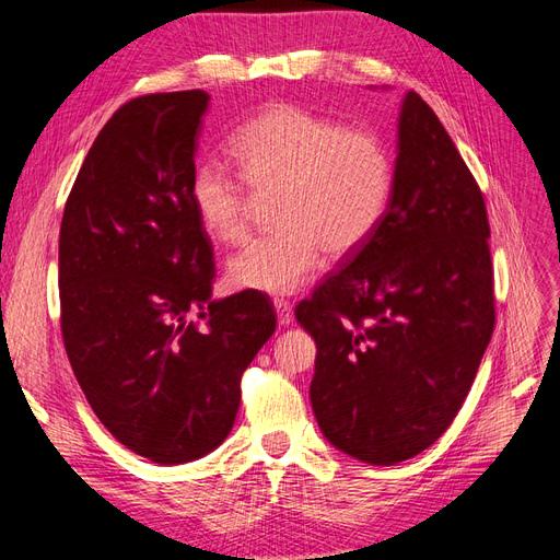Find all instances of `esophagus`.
Instances as JSON below:
<instances>
[{"instance_id": "esophagus-1", "label": "esophagus", "mask_w": 560, "mask_h": 560, "mask_svg": "<svg viewBox=\"0 0 560 560\" xmlns=\"http://www.w3.org/2000/svg\"><path fill=\"white\" fill-rule=\"evenodd\" d=\"M273 306H276V313H278V322L282 327H287V325H292V319H294V308H292V303L287 301V299H276L273 301Z\"/></svg>"}]
</instances>
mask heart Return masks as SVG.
<instances>
[{"instance_id": "b5f03b06", "label": "heart", "mask_w": 560, "mask_h": 560, "mask_svg": "<svg viewBox=\"0 0 560 560\" xmlns=\"http://www.w3.org/2000/svg\"><path fill=\"white\" fill-rule=\"evenodd\" d=\"M229 154L241 179L208 163L194 173L189 189L200 224L214 241L245 243L250 196H276L278 229L229 261V280L241 290H301L325 252L348 257L374 235L395 189L393 151L378 132L343 128L294 105L261 109L233 132Z\"/></svg>"}]
</instances>
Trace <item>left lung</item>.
<instances>
[{"label":"left lung","instance_id":"8db88e82","mask_svg":"<svg viewBox=\"0 0 560 560\" xmlns=\"http://www.w3.org/2000/svg\"><path fill=\"white\" fill-rule=\"evenodd\" d=\"M488 238L477 179L409 91L385 217L294 311L317 343V425L338 451L395 465L448 430L495 327Z\"/></svg>","mask_w":560,"mask_h":560}]
</instances>
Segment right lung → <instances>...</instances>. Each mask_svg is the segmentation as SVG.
I'll return each mask as SVG.
<instances>
[{
	"label": "right lung",
	"mask_w": 560,
	"mask_h": 560,
	"mask_svg": "<svg viewBox=\"0 0 560 560\" xmlns=\"http://www.w3.org/2000/svg\"><path fill=\"white\" fill-rule=\"evenodd\" d=\"M208 103L206 91H177L116 109L60 224L67 358L100 422L159 465L224 442L243 371L276 331L261 292L212 301V243L189 194Z\"/></svg>",
	"instance_id": "right-lung-1"
}]
</instances>
